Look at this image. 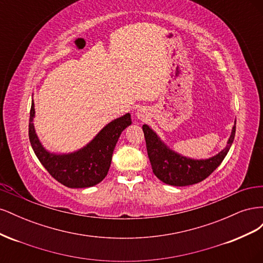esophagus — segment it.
<instances>
[{
	"label": "esophagus",
	"instance_id": "1",
	"mask_svg": "<svg viewBox=\"0 0 263 263\" xmlns=\"http://www.w3.org/2000/svg\"><path fill=\"white\" fill-rule=\"evenodd\" d=\"M136 116L138 119H140V121H145V119H147L149 117V113L146 108H139V109H137Z\"/></svg>",
	"mask_w": 263,
	"mask_h": 263
}]
</instances>
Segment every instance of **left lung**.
Returning a JSON list of instances; mask_svg holds the SVG:
<instances>
[{
	"mask_svg": "<svg viewBox=\"0 0 263 263\" xmlns=\"http://www.w3.org/2000/svg\"><path fill=\"white\" fill-rule=\"evenodd\" d=\"M147 153L155 176L165 184L186 186L203 181L224 160L235 138L236 121L226 147L209 159H192L182 156L166 146L161 138L150 128L142 125Z\"/></svg>",
	"mask_w": 263,
	"mask_h": 263,
	"instance_id": "8db88e82",
	"label": "left lung"
}]
</instances>
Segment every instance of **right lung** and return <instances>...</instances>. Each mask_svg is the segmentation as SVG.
<instances>
[{
  "instance_id": "obj_1",
  "label": "right lung",
  "mask_w": 263,
  "mask_h": 263,
  "mask_svg": "<svg viewBox=\"0 0 263 263\" xmlns=\"http://www.w3.org/2000/svg\"><path fill=\"white\" fill-rule=\"evenodd\" d=\"M34 117L33 100L28 128L31 148L50 176L71 189L94 186L107 176L117 140L126 127L132 124L130 114L127 113L103 127L83 148L70 154H54L42 145L35 130Z\"/></svg>"
}]
</instances>
